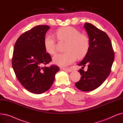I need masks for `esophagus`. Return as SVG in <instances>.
I'll return each mask as SVG.
<instances>
[{
    "label": "esophagus",
    "instance_id": "obj_1",
    "mask_svg": "<svg viewBox=\"0 0 123 123\" xmlns=\"http://www.w3.org/2000/svg\"><path fill=\"white\" fill-rule=\"evenodd\" d=\"M61 69L62 70H64V71H67L68 72H71L72 71V69H70L69 68H61Z\"/></svg>",
    "mask_w": 123,
    "mask_h": 123
}]
</instances>
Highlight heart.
<instances>
[{"instance_id":"heart-1","label":"heart","mask_w":123,"mask_h":123,"mask_svg":"<svg viewBox=\"0 0 123 123\" xmlns=\"http://www.w3.org/2000/svg\"><path fill=\"white\" fill-rule=\"evenodd\" d=\"M55 36L60 42H65L64 51L66 52L58 53L53 58V62L57 65L65 67L73 63L76 57L78 59L83 58L87 53L89 46V37L81 33L80 31L71 26L63 27L58 29ZM45 51L51 55L56 53L55 40L54 36L48 35L44 40Z\"/></svg>"}]
</instances>
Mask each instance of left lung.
Wrapping results in <instances>:
<instances>
[{"label": "left lung", "instance_id": "1", "mask_svg": "<svg viewBox=\"0 0 123 123\" xmlns=\"http://www.w3.org/2000/svg\"><path fill=\"white\" fill-rule=\"evenodd\" d=\"M90 40L88 52L78 65L87 66V71L80 69V80L75 83L81 91L88 92L99 87L111 72L115 54L110 39L105 32L93 24L85 23Z\"/></svg>", "mask_w": 123, "mask_h": 123}]
</instances>
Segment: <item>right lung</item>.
Instances as JSON below:
<instances>
[{
    "label": "right lung",
    "instance_id": "1",
    "mask_svg": "<svg viewBox=\"0 0 123 123\" xmlns=\"http://www.w3.org/2000/svg\"><path fill=\"white\" fill-rule=\"evenodd\" d=\"M48 25H37L26 31L17 40L12 59L18 81L30 92L41 94L52 85L59 71L56 65L46 67L51 57L45 51L44 40Z\"/></svg>",
    "mask_w": 123,
    "mask_h": 123
}]
</instances>
